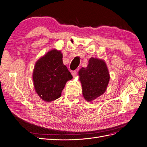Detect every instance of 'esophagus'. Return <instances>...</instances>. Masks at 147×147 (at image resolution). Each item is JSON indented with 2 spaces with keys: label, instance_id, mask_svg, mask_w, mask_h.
<instances>
[{
  "label": "esophagus",
  "instance_id": "esophagus-1",
  "mask_svg": "<svg viewBox=\"0 0 147 147\" xmlns=\"http://www.w3.org/2000/svg\"><path fill=\"white\" fill-rule=\"evenodd\" d=\"M77 72L76 70H73V71H72V75H73V77H75V75H77Z\"/></svg>",
  "mask_w": 147,
  "mask_h": 147
}]
</instances>
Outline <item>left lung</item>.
<instances>
[{
  "instance_id": "left-lung-1",
  "label": "left lung",
  "mask_w": 147,
  "mask_h": 147,
  "mask_svg": "<svg viewBox=\"0 0 147 147\" xmlns=\"http://www.w3.org/2000/svg\"><path fill=\"white\" fill-rule=\"evenodd\" d=\"M88 62L87 67H82L78 74L84 98L91 102L105 92L110 75L104 61L91 57Z\"/></svg>"
}]
</instances>
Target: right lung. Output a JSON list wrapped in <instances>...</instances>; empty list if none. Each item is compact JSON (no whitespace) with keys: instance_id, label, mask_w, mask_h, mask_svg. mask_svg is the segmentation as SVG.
I'll use <instances>...</instances> for the list:
<instances>
[{"instance_id":"add662e5","label":"right lung","mask_w":147,"mask_h":147,"mask_svg":"<svg viewBox=\"0 0 147 147\" xmlns=\"http://www.w3.org/2000/svg\"><path fill=\"white\" fill-rule=\"evenodd\" d=\"M72 75L63 63L60 51L52 50L39 59L33 72L34 85L36 92L45 102L59 98L66 82Z\"/></svg>"}]
</instances>
